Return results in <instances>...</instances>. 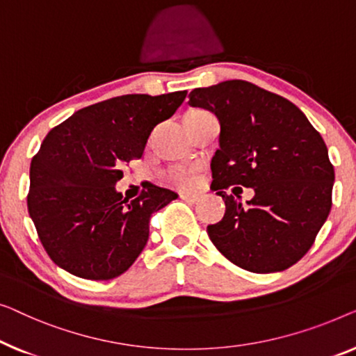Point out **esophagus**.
Instances as JSON below:
<instances>
[{"label":"esophagus","instance_id":"34e87169","mask_svg":"<svg viewBox=\"0 0 356 356\" xmlns=\"http://www.w3.org/2000/svg\"><path fill=\"white\" fill-rule=\"evenodd\" d=\"M180 198L187 203H198L200 202V195H192V193H180Z\"/></svg>","mask_w":356,"mask_h":356}]
</instances>
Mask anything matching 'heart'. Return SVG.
Listing matches in <instances>:
<instances>
[{
	"mask_svg": "<svg viewBox=\"0 0 356 356\" xmlns=\"http://www.w3.org/2000/svg\"><path fill=\"white\" fill-rule=\"evenodd\" d=\"M200 113L202 111H192L188 113V116H192V114H200ZM164 180L177 188H190L195 184V169L182 168V166L168 169V171L164 172Z\"/></svg>",
	"mask_w": 356,
	"mask_h": 356,
	"instance_id": "obj_1",
	"label": "heart"
}]
</instances>
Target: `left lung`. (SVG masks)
<instances>
[{"label":"left lung","instance_id":"left-lung-1","mask_svg":"<svg viewBox=\"0 0 356 356\" xmlns=\"http://www.w3.org/2000/svg\"><path fill=\"white\" fill-rule=\"evenodd\" d=\"M188 104L221 124L211 171L226 214L207 229L214 247L252 273L290 268L332 207L334 166L323 137L292 102L245 80L195 88ZM230 184L252 186L255 197L242 205L227 195Z\"/></svg>","mask_w":356,"mask_h":356}]
</instances>
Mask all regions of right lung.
Here are the masks:
<instances>
[{
    "label": "right lung",
    "mask_w": 356,
    "mask_h": 356,
    "mask_svg": "<svg viewBox=\"0 0 356 356\" xmlns=\"http://www.w3.org/2000/svg\"><path fill=\"white\" fill-rule=\"evenodd\" d=\"M185 97V90L122 95L79 109L49 130L30 163L27 208L54 264L90 280L114 279L132 266L148 242L152 214L177 193L149 184L129 202L114 185Z\"/></svg>",
    "instance_id": "right-lung-1"
}]
</instances>
